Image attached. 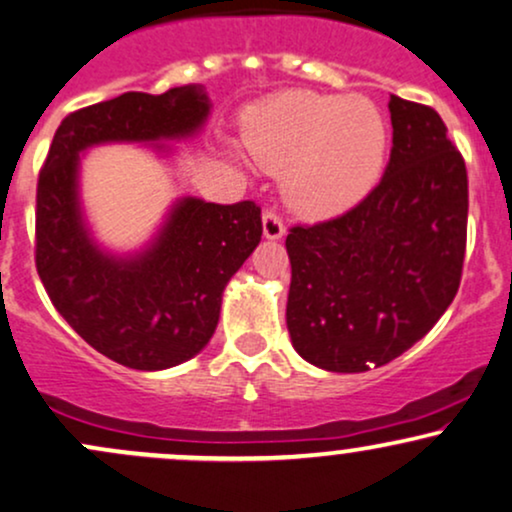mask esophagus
<instances>
[{
	"instance_id": "obj_1",
	"label": "esophagus",
	"mask_w": 512,
	"mask_h": 512,
	"mask_svg": "<svg viewBox=\"0 0 512 512\" xmlns=\"http://www.w3.org/2000/svg\"><path fill=\"white\" fill-rule=\"evenodd\" d=\"M262 231L267 240H281L283 236H286V226H283L279 214L269 212V209L262 214Z\"/></svg>"
}]
</instances>
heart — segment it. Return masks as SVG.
<instances>
[{
	"mask_svg": "<svg viewBox=\"0 0 512 512\" xmlns=\"http://www.w3.org/2000/svg\"><path fill=\"white\" fill-rule=\"evenodd\" d=\"M243 140L257 164L283 174V197L295 212L326 219L374 188L389 133L367 97L291 90L250 109Z\"/></svg>",
	"mask_w": 512,
	"mask_h": 512,
	"instance_id": "1",
	"label": "heart"
}]
</instances>
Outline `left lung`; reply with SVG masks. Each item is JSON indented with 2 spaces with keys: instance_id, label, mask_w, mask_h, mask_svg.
I'll use <instances>...</instances> for the list:
<instances>
[{
  "instance_id": "left-lung-1",
  "label": "left lung",
  "mask_w": 512,
  "mask_h": 512,
  "mask_svg": "<svg viewBox=\"0 0 512 512\" xmlns=\"http://www.w3.org/2000/svg\"><path fill=\"white\" fill-rule=\"evenodd\" d=\"M379 186L341 217L286 238V324L303 360L367 372L403 355L453 303L467 238V171L432 107L391 95Z\"/></svg>"
}]
</instances>
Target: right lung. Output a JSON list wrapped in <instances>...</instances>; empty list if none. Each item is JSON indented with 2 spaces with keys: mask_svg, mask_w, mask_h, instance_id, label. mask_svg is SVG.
Wrapping results in <instances>:
<instances>
[{
  "mask_svg": "<svg viewBox=\"0 0 512 512\" xmlns=\"http://www.w3.org/2000/svg\"><path fill=\"white\" fill-rule=\"evenodd\" d=\"M209 109L202 85L164 95L123 92L66 116L40 171L35 264L42 286L71 329L123 367L157 372L207 346L226 283L260 245V207L178 197L143 248L114 252L97 243L85 217L80 159L109 143L171 157V140L200 133Z\"/></svg>",
  "mask_w": 512,
  "mask_h": 512,
  "instance_id": "right-lung-1",
  "label": "right lung"
}]
</instances>
